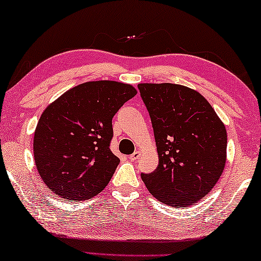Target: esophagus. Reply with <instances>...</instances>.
<instances>
[{
  "instance_id": "esophagus-1",
  "label": "esophagus",
  "mask_w": 261,
  "mask_h": 261,
  "mask_svg": "<svg viewBox=\"0 0 261 261\" xmlns=\"http://www.w3.org/2000/svg\"><path fill=\"white\" fill-rule=\"evenodd\" d=\"M140 156H141V152L140 151H135L134 153H132V155L129 156V160L130 161H136V160L140 159Z\"/></svg>"
}]
</instances>
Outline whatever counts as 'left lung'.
<instances>
[{
    "mask_svg": "<svg viewBox=\"0 0 261 261\" xmlns=\"http://www.w3.org/2000/svg\"><path fill=\"white\" fill-rule=\"evenodd\" d=\"M159 165L141 174L157 200L174 208L201 201L223 173L227 129L201 93L173 83H140Z\"/></svg>",
    "mask_w": 261,
    "mask_h": 261,
    "instance_id": "8db88e82",
    "label": "left lung"
}]
</instances>
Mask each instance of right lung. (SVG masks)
<instances>
[{
	"label": "right lung",
	"instance_id": "add662e5",
	"mask_svg": "<svg viewBox=\"0 0 261 261\" xmlns=\"http://www.w3.org/2000/svg\"><path fill=\"white\" fill-rule=\"evenodd\" d=\"M138 90L117 81H91L69 89L40 115L33 138L38 172L65 200L99 194L120 160L110 149L112 118Z\"/></svg>",
	"mask_w": 261,
	"mask_h": 261
}]
</instances>
